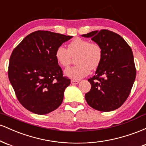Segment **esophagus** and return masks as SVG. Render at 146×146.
I'll return each mask as SVG.
<instances>
[{"label":"esophagus","mask_w":146,"mask_h":146,"mask_svg":"<svg viewBox=\"0 0 146 146\" xmlns=\"http://www.w3.org/2000/svg\"><path fill=\"white\" fill-rule=\"evenodd\" d=\"M71 82L72 84H78L80 82V81L78 80H72L71 81Z\"/></svg>","instance_id":"1"}]
</instances>
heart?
Instances as JSON below:
<instances>
[{
    "instance_id": "1",
    "label": "heart",
    "mask_w": 146,
    "mask_h": 146,
    "mask_svg": "<svg viewBox=\"0 0 146 146\" xmlns=\"http://www.w3.org/2000/svg\"><path fill=\"white\" fill-rule=\"evenodd\" d=\"M77 64L67 68L65 74L74 80H79L89 73L91 69L100 66L103 58V50L97 42L88 40L75 38L68 45V49L59 46L55 51V58L58 64L64 68L69 66L72 57L75 56Z\"/></svg>"
}]
</instances>
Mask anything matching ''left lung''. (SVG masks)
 I'll return each instance as SVG.
<instances>
[{"label": "left lung", "mask_w": 146, "mask_h": 146, "mask_svg": "<svg viewBox=\"0 0 146 146\" xmlns=\"http://www.w3.org/2000/svg\"><path fill=\"white\" fill-rule=\"evenodd\" d=\"M83 37L91 38L103 50V58L95 75L88 79L91 84L85 99L95 110H116L128 98L136 78V68L130 46L121 36L107 29L93 31Z\"/></svg>", "instance_id": "left-lung-1"}]
</instances>
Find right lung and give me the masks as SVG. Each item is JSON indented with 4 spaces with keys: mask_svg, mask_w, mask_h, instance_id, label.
I'll return each mask as SVG.
<instances>
[{
    "mask_svg": "<svg viewBox=\"0 0 146 146\" xmlns=\"http://www.w3.org/2000/svg\"><path fill=\"white\" fill-rule=\"evenodd\" d=\"M71 38L39 30L27 36L13 50L8 77L16 98L26 109L45 115L61 105L71 80L63 76L55 51Z\"/></svg>",
    "mask_w": 146,
    "mask_h": 146,
    "instance_id": "obj_1",
    "label": "right lung"
}]
</instances>
